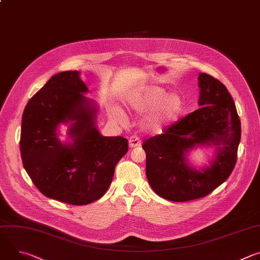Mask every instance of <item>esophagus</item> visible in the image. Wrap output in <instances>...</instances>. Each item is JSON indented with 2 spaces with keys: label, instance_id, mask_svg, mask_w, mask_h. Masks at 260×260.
<instances>
[{
  "label": "esophagus",
  "instance_id": "esophagus-1",
  "mask_svg": "<svg viewBox=\"0 0 260 260\" xmlns=\"http://www.w3.org/2000/svg\"><path fill=\"white\" fill-rule=\"evenodd\" d=\"M128 146H129V148H136V147L141 146L140 139L138 137H136V136L131 137L129 140H128Z\"/></svg>",
  "mask_w": 260,
  "mask_h": 260
}]
</instances>
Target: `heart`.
<instances>
[{
	"label": "heart",
	"mask_w": 260,
	"mask_h": 260,
	"mask_svg": "<svg viewBox=\"0 0 260 260\" xmlns=\"http://www.w3.org/2000/svg\"><path fill=\"white\" fill-rule=\"evenodd\" d=\"M126 107L135 113L151 112L146 119L147 127L160 133L173 126L182 116L185 108L183 98L155 85H143L125 95Z\"/></svg>",
	"instance_id": "b5f03b06"
}]
</instances>
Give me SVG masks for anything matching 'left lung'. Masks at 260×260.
<instances>
[{
    "label": "left lung",
    "mask_w": 260,
    "mask_h": 260,
    "mask_svg": "<svg viewBox=\"0 0 260 260\" xmlns=\"http://www.w3.org/2000/svg\"><path fill=\"white\" fill-rule=\"evenodd\" d=\"M200 109L143 143L146 176L153 191L172 202L204 198L223 183L237 161L241 121L224 84L199 74ZM198 147L212 150L209 165L190 162L189 152Z\"/></svg>",
    "instance_id": "1"
}]
</instances>
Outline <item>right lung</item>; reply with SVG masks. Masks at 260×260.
Listing matches in <instances>:
<instances>
[{
	"label": "right lung",
	"instance_id": "right-lung-1",
	"mask_svg": "<svg viewBox=\"0 0 260 260\" xmlns=\"http://www.w3.org/2000/svg\"><path fill=\"white\" fill-rule=\"evenodd\" d=\"M79 71L52 76L24 108L20 153L27 175L45 197L74 206L101 199L115 166L128 150L123 137H105L96 125L99 105ZM68 125L67 139L59 126Z\"/></svg>",
	"mask_w": 260,
	"mask_h": 260
}]
</instances>
